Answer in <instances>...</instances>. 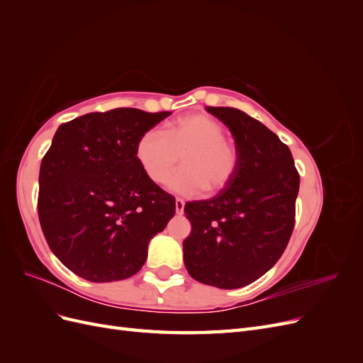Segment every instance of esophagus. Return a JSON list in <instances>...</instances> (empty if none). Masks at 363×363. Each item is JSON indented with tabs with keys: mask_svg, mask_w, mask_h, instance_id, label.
Returning a JSON list of instances; mask_svg holds the SVG:
<instances>
[{
	"mask_svg": "<svg viewBox=\"0 0 363 363\" xmlns=\"http://www.w3.org/2000/svg\"><path fill=\"white\" fill-rule=\"evenodd\" d=\"M175 212H177L179 215H182L184 212V201L182 199L175 200Z\"/></svg>",
	"mask_w": 363,
	"mask_h": 363,
	"instance_id": "1",
	"label": "esophagus"
}]
</instances>
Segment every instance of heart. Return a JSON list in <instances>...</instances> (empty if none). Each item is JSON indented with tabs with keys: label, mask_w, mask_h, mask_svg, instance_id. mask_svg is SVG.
<instances>
[{
	"label": "heart",
	"mask_w": 363,
	"mask_h": 363,
	"mask_svg": "<svg viewBox=\"0 0 363 363\" xmlns=\"http://www.w3.org/2000/svg\"><path fill=\"white\" fill-rule=\"evenodd\" d=\"M225 127L211 115L192 113L175 119L164 135L148 130L136 142V159L142 171L155 183H163L180 162L184 167L168 180L174 192L194 196L206 188L225 189L235 179L239 152Z\"/></svg>",
	"instance_id": "obj_1"
}]
</instances>
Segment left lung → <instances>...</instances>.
<instances>
[{
  "mask_svg": "<svg viewBox=\"0 0 363 363\" xmlns=\"http://www.w3.org/2000/svg\"><path fill=\"white\" fill-rule=\"evenodd\" d=\"M228 127L239 152L235 179L211 200L188 201L184 265L196 281L236 289L281 257L295 224L300 174L291 150L260 121L233 107H206Z\"/></svg>",
  "mask_w": 363,
  "mask_h": 363,
  "instance_id": "1",
  "label": "left lung"
}]
</instances>
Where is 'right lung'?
Wrapping results in <instances>:
<instances>
[{
  "label": "right lung",
  "mask_w": 363,
  "mask_h": 363,
  "mask_svg": "<svg viewBox=\"0 0 363 363\" xmlns=\"http://www.w3.org/2000/svg\"><path fill=\"white\" fill-rule=\"evenodd\" d=\"M171 112L121 107L62 124L39 171L38 213L54 255L77 276L128 279L175 213L136 159L138 139Z\"/></svg>",
  "instance_id": "1"
}]
</instances>
